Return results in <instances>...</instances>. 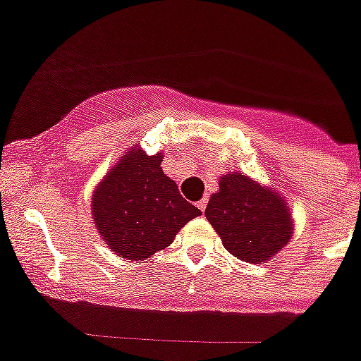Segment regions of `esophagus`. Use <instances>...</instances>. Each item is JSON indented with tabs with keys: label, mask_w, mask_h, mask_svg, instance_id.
Instances as JSON below:
<instances>
[{
	"label": "esophagus",
	"mask_w": 361,
	"mask_h": 361,
	"mask_svg": "<svg viewBox=\"0 0 361 361\" xmlns=\"http://www.w3.org/2000/svg\"><path fill=\"white\" fill-rule=\"evenodd\" d=\"M197 206H199L200 212L204 213V212H206V206H208V199H202L199 204H197Z\"/></svg>",
	"instance_id": "34e87169"
}]
</instances>
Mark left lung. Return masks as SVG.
I'll return each mask as SVG.
<instances>
[{
	"label": "left lung",
	"mask_w": 361,
	"mask_h": 361,
	"mask_svg": "<svg viewBox=\"0 0 361 361\" xmlns=\"http://www.w3.org/2000/svg\"><path fill=\"white\" fill-rule=\"evenodd\" d=\"M204 212L226 250L244 262H264L291 238V215L282 197L240 173L219 183Z\"/></svg>",
	"instance_id": "left-lung-1"
}]
</instances>
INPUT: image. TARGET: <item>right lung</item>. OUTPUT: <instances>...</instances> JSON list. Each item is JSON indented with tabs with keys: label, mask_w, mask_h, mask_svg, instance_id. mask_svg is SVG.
I'll return each instance as SVG.
<instances>
[{
	"label": "right lung",
	"mask_w": 361,
	"mask_h": 361,
	"mask_svg": "<svg viewBox=\"0 0 361 361\" xmlns=\"http://www.w3.org/2000/svg\"><path fill=\"white\" fill-rule=\"evenodd\" d=\"M162 155L130 149L104 177L92 197V215L111 251L145 260L173 242L178 229L200 209L178 193L161 168Z\"/></svg>",
	"instance_id": "1"
}]
</instances>
